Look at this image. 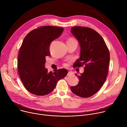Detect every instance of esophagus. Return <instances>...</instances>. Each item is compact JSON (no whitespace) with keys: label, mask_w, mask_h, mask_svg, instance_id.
I'll return each mask as SVG.
<instances>
[{"label":"esophagus","mask_w":127,"mask_h":127,"mask_svg":"<svg viewBox=\"0 0 127 127\" xmlns=\"http://www.w3.org/2000/svg\"><path fill=\"white\" fill-rule=\"evenodd\" d=\"M72 74V72H70V71H68V73L67 74V76H69V75H71Z\"/></svg>","instance_id":"esophagus-1"}]
</instances>
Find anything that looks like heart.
<instances>
[{"instance_id": "b5f03b06", "label": "heart", "mask_w": 127, "mask_h": 127, "mask_svg": "<svg viewBox=\"0 0 127 127\" xmlns=\"http://www.w3.org/2000/svg\"><path fill=\"white\" fill-rule=\"evenodd\" d=\"M68 40H75L74 38H69L68 39ZM67 65L66 64H64V66H66Z\"/></svg>"}]
</instances>
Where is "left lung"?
I'll return each mask as SVG.
<instances>
[{"label":"left lung","instance_id":"8db88e82","mask_svg":"<svg viewBox=\"0 0 127 127\" xmlns=\"http://www.w3.org/2000/svg\"><path fill=\"white\" fill-rule=\"evenodd\" d=\"M71 32L78 40L81 49L79 59L75 61L74 67L85 65V70L78 76V85L70 89L79 97H90L97 93L106 79L109 52L103 38L95 30L74 26L71 28Z\"/></svg>","mask_w":127,"mask_h":127}]
</instances>
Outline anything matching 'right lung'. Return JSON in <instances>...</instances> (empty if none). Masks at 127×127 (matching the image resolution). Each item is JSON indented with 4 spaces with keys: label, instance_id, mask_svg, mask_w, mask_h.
Returning <instances> with one entry per match:
<instances>
[{
    "label": "right lung",
    "instance_id": "add662e5",
    "mask_svg": "<svg viewBox=\"0 0 127 127\" xmlns=\"http://www.w3.org/2000/svg\"><path fill=\"white\" fill-rule=\"evenodd\" d=\"M64 29L52 26L39 27L30 32L21 46L18 70L21 81L31 93L44 96L52 92L58 80L68 73L65 69L48 72L45 57L51 55L50 45L59 37Z\"/></svg>",
    "mask_w": 127,
    "mask_h": 127
}]
</instances>
